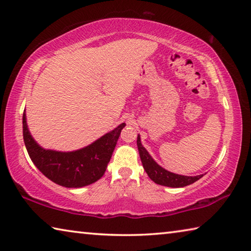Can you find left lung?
Returning <instances> with one entry per match:
<instances>
[{
	"label": "left lung",
	"mask_w": 251,
	"mask_h": 251,
	"mask_svg": "<svg viewBox=\"0 0 251 251\" xmlns=\"http://www.w3.org/2000/svg\"><path fill=\"white\" fill-rule=\"evenodd\" d=\"M137 147L139 151V156H141V160L143 163V167L147 173L148 177L156 182V184L161 186L173 187V188H178V187H185L188 186L193 182L201 179L202 175L198 176H182L178 175V174H174L164 169L159 166L156 161L152 159V157L148 154V151L145 150V147L142 145L141 136H137Z\"/></svg>",
	"instance_id": "obj_1"
}]
</instances>
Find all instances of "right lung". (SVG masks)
<instances>
[{"label": "right lung", "instance_id": "1", "mask_svg": "<svg viewBox=\"0 0 251 251\" xmlns=\"http://www.w3.org/2000/svg\"><path fill=\"white\" fill-rule=\"evenodd\" d=\"M125 123L101 136L91 145L74 151L44 150L32 137L23 114V138L34 165L43 175L59 186L79 188L101 178L120 138Z\"/></svg>", "mask_w": 251, "mask_h": 251}]
</instances>
